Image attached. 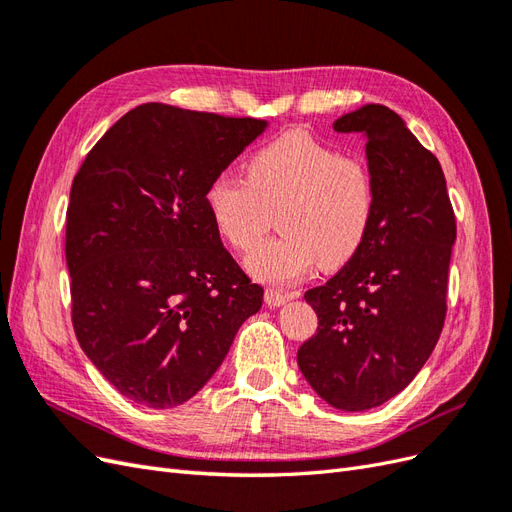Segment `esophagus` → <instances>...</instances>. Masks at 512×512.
I'll return each instance as SVG.
<instances>
[{
    "mask_svg": "<svg viewBox=\"0 0 512 512\" xmlns=\"http://www.w3.org/2000/svg\"><path fill=\"white\" fill-rule=\"evenodd\" d=\"M288 299H290L288 294H282L280 290H265V303L269 307H282V305H286Z\"/></svg>",
    "mask_w": 512,
    "mask_h": 512,
    "instance_id": "1",
    "label": "esophagus"
}]
</instances>
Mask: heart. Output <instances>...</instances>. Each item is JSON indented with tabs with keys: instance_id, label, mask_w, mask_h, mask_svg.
<instances>
[{
	"instance_id": "obj_1",
	"label": "heart",
	"mask_w": 512,
	"mask_h": 512,
	"mask_svg": "<svg viewBox=\"0 0 512 512\" xmlns=\"http://www.w3.org/2000/svg\"><path fill=\"white\" fill-rule=\"evenodd\" d=\"M205 205L237 252L254 250L277 213L282 237L247 256L245 269L258 282L290 286L318 260L337 267L359 252L376 213V183L363 158L307 130H288L252 153L245 179L213 177Z\"/></svg>"
}]
</instances>
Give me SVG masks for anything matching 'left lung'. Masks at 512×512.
I'll use <instances>...</instances> for the list:
<instances>
[{
  "label": "left lung",
  "mask_w": 512,
  "mask_h": 512,
  "mask_svg": "<svg viewBox=\"0 0 512 512\" xmlns=\"http://www.w3.org/2000/svg\"><path fill=\"white\" fill-rule=\"evenodd\" d=\"M333 130L365 136L376 213L359 252L305 292L318 329L297 361L327 404L363 412L404 391L436 348L457 224L438 158L389 106L365 104Z\"/></svg>",
  "instance_id": "obj_1"
}]
</instances>
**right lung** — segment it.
<instances>
[{
	"mask_svg": "<svg viewBox=\"0 0 512 512\" xmlns=\"http://www.w3.org/2000/svg\"><path fill=\"white\" fill-rule=\"evenodd\" d=\"M267 121L149 102L87 153L70 190L72 324L89 361L134 404L194 397L262 305L222 245L207 185Z\"/></svg>",
	"mask_w": 512,
	"mask_h": 512,
	"instance_id": "1",
	"label": "right lung"
}]
</instances>
